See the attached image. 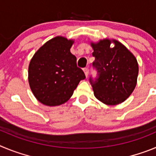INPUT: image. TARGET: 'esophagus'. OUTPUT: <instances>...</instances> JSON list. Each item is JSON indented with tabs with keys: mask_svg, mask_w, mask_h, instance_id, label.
I'll return each instance as SVG.
<instances>
[{
	"mask_svg": "<svg viewBox=\"0 0 156 156\" xmlns=\"http://www.w3.org/2000/svg\"><path fill=\"white\" fill-rule=\"evenodd\" d=\"M83 72H84L85 75H86V76H87L88 74H89V69L87 68V67H86V68L83 69Z\"/></svg>",
	"mask_w": 156,
	"mask_h": 156,
	"instance_id": "esophagus-1",
	"label": "esophagus"
}]
</instances>
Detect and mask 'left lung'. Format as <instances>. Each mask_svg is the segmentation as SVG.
<instances>
[{
    "instance_id": "left-lung-1",
    "label": "left lung",
    "mask_w": 156,
    "mask_h": 156,
    "mask_svg": "<svg viewBox=\"0 0 156 156\" xmlns=\"http://www.w3.org/2000/svg\"><path fill=\"white\" fill-rule=\"evenodd\" d=\"M110 48L111 41L103 40L91 44L95 60L92 63L97 76H90L96 98L106 105L124 101L134 90L138 75L137 59L127 48L117 41Z\"/></svg>"
}]
</instances>
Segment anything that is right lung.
<instances>
[{"label":"right lung","mask_w":156,"mask_h":156,"mask_svg":"<svg viewBox=\"0 0 156 156\" xmlns=\"http://www.w3.org/2000/svg\"><path fill=\"white\" fill-rule=\"evenodd\" d=\"M73 43L65 37H55L45 43L30 61V86L42 104L55 106L65 103L86 77L70 52Z\"/></svg>","instance_id":"add662e5"}]
</instances>
